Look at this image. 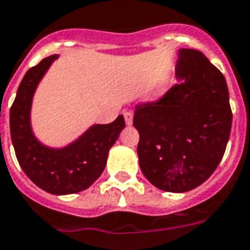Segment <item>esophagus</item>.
Instances as JSON below:
<instances>
[{"instance_id":"1","label":"esophagus","mask_w":250,"mask_h":250,"mask_svg":"<svg viewBox=\"0 0 250 250\" xmlns=\"http://www.w3.org/2000/svg\"><path fill=\"white\" fill-rule=\"evenodd\" d=\"M125 123H127V125H132V122H133V114H132L131 111H125Z\"/></svg>"}]
</instances>
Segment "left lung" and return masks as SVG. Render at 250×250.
Returning a JSON list of instances; mask_svg holds the SVG:
<instances>
[{"instance_id": "left-lung-1", "label": "left lung", "mask_w": 250, "mask_h": 250, "mask_svg": "<svg viewBox=\"0 0 250 250\" xmlns=\"http://www.w3.org/2000/svg\"><path fill=\"white\" fill-rule=\"evenodd\" d=\"M172 86L136 105L140 168L169 192L198 188L216 171L230 137L232 111L224 74L200 51L182 48Z\"/></svg>"}]
</instances>
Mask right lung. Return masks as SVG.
<instances>
[{"instance_id": "add662e5", "label": "right lung", "mask_w": 250, "mask_h": 250, "mask_svg": "<svg viewBox=\"0 0 250 250\" xmlns=\"http://www.w3.org/2000/svg\"><path fill=\"white\" fill-rule=\"evenodd\" d=\"M56 58L51 55L25 73L10 109V132L24 173L44 191L66 195L86 190L100 177L125 122L119 115L109 125H92L64 149H50L38 143L30 128V105L38 82Z\"/></svg>"}]
</instances>
